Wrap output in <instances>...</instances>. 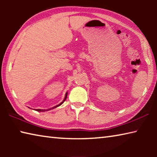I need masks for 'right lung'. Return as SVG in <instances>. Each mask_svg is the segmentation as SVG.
<instances>
[{
  "mask_svg": "<svg viewBox=\"0 0 157 157\" xmlns=\"http://www.w3.org/2000/svg\"><path fill=\"white\" fill-rule=\"evenodd\" d=\"M67 93H66V95H65V98H64V100H63L62 102L60 103L59 105H57V106H55V107H52V109H54V108H56V107H59V106H60L62 104V103L64 102V101L66 100V98H67ZM46 109V111H48V110H50V109ZM36 111H45L46 110H44V109H36Z\"/></svg>",
  "mask_w": 157,
  "mask_h": 157,
  "instance_id": "obj_1",
  "label": "right lung"
}]
</instances>
